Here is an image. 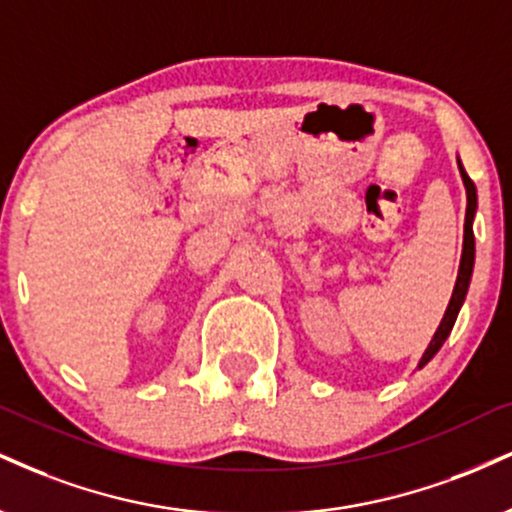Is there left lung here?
Segmentation results:
<instances>
[{"instance_id":"obj_1","label":"left lung","mask_w":512,"mask_h":512,"mask_svg":"<svg viewBox=\"0 0 512 512\" xmlns=\"http://www.w3.org/2000/svg\"><path fill=\"white\" fill-rule=\"evenodd\" d=\"M460 176H463V183H465V190H467V212H465V238H463V257H460L458 281H455L453 298H451V303H448L446 315H443L439 329H436L432 343H429V348L424 350V355H422V360H420V367L427 365V362L432 360V357H434L436 353H439V348L443 346V341H446L448 334H451L455 319H458L460 307H463V300H465V295H467V288H470V279H472V267H474V233H472V219H474V209H477V188H474L472 178L465 174L463 164H460Z\"/></svg>"}]
</instances>
